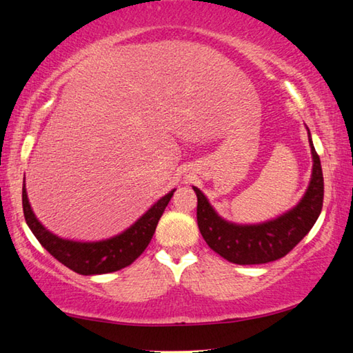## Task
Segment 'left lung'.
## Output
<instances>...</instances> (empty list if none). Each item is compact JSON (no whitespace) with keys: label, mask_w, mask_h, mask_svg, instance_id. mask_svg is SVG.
<instances>
[{"label":"left lung","mask_w":353,"mask_h":353,"mask_svg":"<svg viewBox=\"0 0 353 353\" xmlns=\"http://www.w3.org/2000/svg\"><path fill=\"white\" fill-rule=\"evenodd\" d=\"M309 142L313 156V172L309 190L296 207L278 219L259 225H234L223 221L211 208L201 190L197 196V225L211 250L233 264L253 265L284 258L315 225L324 201V177L321 160Z\"/></svg>","instance_id":"8db88e82"}]
</instances>
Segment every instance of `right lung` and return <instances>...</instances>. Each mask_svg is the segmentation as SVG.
<instances>
[{
  "label": "right lung",
  "mask_w": 353,
  "mask_h": 353,
  "mask_svg": "<svg viewBox=\"0 0 353 353\" xmlns=\"http://www.w3.org/2000/svg\"><path fill=\"white\" fill-rule=\"evenodd\" d=\"M174 190L163 196L157 203L146 211L140 219L115 238L100 242H74L61 239L59 236L48 232L35 214L32 213L28 201V194L23 187V211L32 233L38 242L54 256V258L66 265L70 270L80 274H101L117 272L120 268L131 265L140 254L145 252L156 232L160 216L163 214L166 205L171 201Z\"/></svg>",
  "instance_id": "obj_1"
}]
</instances>
